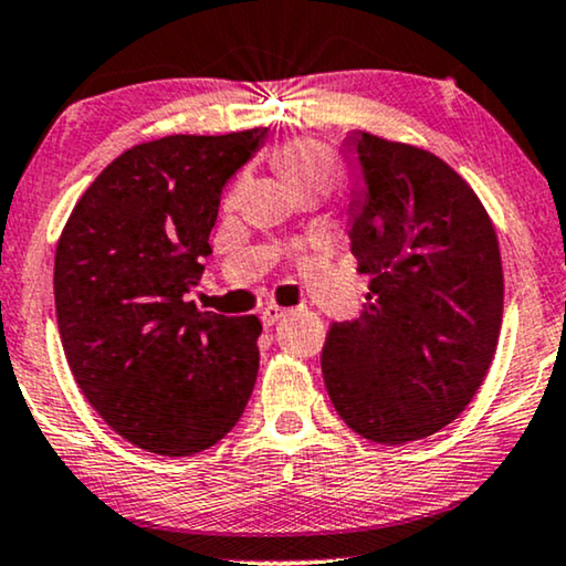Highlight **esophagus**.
Masks as SVG:
<instances>
[{"mask_svg":"<svg viewBox=\"0 0 566 566\" xmlns=\"http://www.w3.org/2000/svg\"><path fill=\"white\" fill-rule=\"evenodd\" d=\"M284 315H287V311H284V307H276V305H266L261 311V323H263V328H271L274 326L276 321H282Z\"/></svg>","mask_w":566,"mask_h":566,"instance_id":"obj_1","label":"esophagus"}]
</instances>
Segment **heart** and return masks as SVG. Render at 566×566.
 <instances>
[{"mask_svg":"<svg viewBox=\"0 0 566 566\" xmlns=\"http://www.w3.org/2000/svg\"><path fill=\"white\" fill-rule=\"evenodd\" d=\"M271 165L295 196L326 193L338 176L334 155L311 139H292L276 147L271 153Z\"/></svg>","mask_w":566,"mask_h":566,"instance_id":"b5f03b06","label":"heart"}]
</instances>
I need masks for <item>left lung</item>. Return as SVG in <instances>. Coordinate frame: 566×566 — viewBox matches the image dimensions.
Here are the masks:
<instances>
[{
  "instance_id": "left-lung-1",
  "label": "left lung",
  "mask_w": 566,
  "mask_h": 566,
  "mask_svg": "<svg viewBox=\"0 0 566 566\" xmlns=\"http://www.w3.org/2000/svg\"><path fill=\"white\" fill-rule=\"evenodd\" d=\"M346 155L361 172L352 253L373 279L359 318L328 331L323 380L346 427L403 446L458 419L486 378L502 328L500 243L473 188L427 149L352 132Z\"/></svg>"
}]
</instances>
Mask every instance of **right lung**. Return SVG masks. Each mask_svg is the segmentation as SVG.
<instances>
[{
	"label": "right lung",
	"mask_w": 566,
	"mask_h": 566,
	"mask_svg": "<svg viewBox=\"0 0 566 566\" xmlns=\"http://www.w3.org/2000/svg\"><path fill=\"white\" fill-rule=\"evenodd\" d=\"M266 137L172 134L126 149L59 238L54 300L70 370L105 424L149 453L212 448L253 394L261 321L201 313L188 292L212 253L224 184Z\"/></svg>",
	"instance_id": "right-lung-1"
}]
</instances>
